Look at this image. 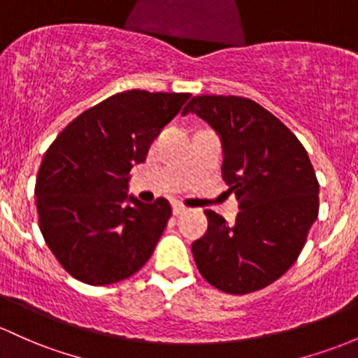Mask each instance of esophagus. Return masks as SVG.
<instances>
[{
  "mask_svg": "<svg viewBox=\"0 0 358 358\" xmlns=\"http://www.w3.org/2000/svg\"><path fill=\"white\" fill-rule=\"evenodd\" d=\"M186 210H187L186 206L179 205V203H176V205H174V215H178V217H179V215H182Z\"/></svg>",
  "mask_w": 358,
  "mask_h": 358,
  "instance_id": "obj_1",
  "label": "esophagus"
}]
</instances>
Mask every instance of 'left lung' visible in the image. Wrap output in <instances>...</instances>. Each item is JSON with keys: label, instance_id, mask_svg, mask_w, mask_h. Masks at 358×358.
I'll list each match as a JSON object with an SVG mask.
<instances>
[{"label": "left lung", "instance_id": "obj_1", "mask_svg": "<svg viewBox=\"0 0 358 358\" xmlns=\"http://www.w3.org/2000/svg\"><path fill=\"white\" fill-rule=\"evenodd\" d=\"M187 113L220 134L222 176L241 206L234 225L206 211L208 230L193 244L196 266L227 294L261 290L285 275L306 245L319 213L316 172L297 136L251 99L198 95Z\"/></svg>", "mask_w": 358, "mask_h": 358}]
</instances>
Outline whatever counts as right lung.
Returning <instances> with one entry per match:
<instances>
[{
    "label": "right lung",
    "instance_id": "right-lung-1",
    "mask_svg": "<svg viewBox=\"0 0 358 358\" xmlns=\"http://www.w3.org/2000/svg\"><path fill=\"white\" fill-rule=\"evenodd\" d=\"M191 94L126 90L73 119L45 152L36 205L45 244L73 278L110 285L143 268L172 215L171 203L124 205L134 164Z\"/></svg>",
    "mask_w": 358,
    "mask_h": 358
}]
</instances>
